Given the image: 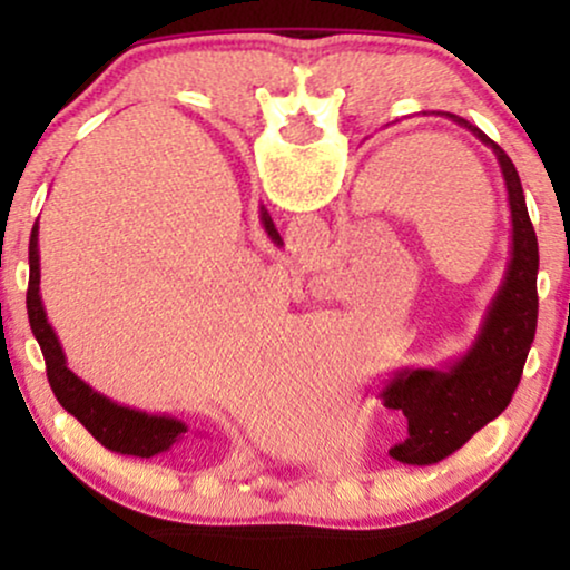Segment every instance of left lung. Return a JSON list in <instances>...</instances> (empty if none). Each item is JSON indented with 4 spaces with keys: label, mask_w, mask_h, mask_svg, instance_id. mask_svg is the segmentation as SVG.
<instances>
[{
    "label": "left lung",
    "mask_w": 570,
    "mask_h": 570,
    "mask_svg": "<svg viewBox=\"0 0 570 570\" xmlns=\"http://www.w3.org/2000/svg\"><path fill=\"white\" fill-rule=\"evenodd\" d=\"M444 120L453 122L455 128L469 130L474 139H480L488 149H493L499 160L503 187H507V263H503V281L490 299L485 322H482L480 337H476L472 353V375L455 385V399H448L450 407H444L434 415H421L417 410H407L410 415V436L396 448H391V455L396 461L407 463H436L442 458L453 455L458 448H463L485 423L499 417L512 402L517 385H520L522 370H525L528 351L535 337V322H539V292H535V273H539V244L528 217L525 198H522L520 176H517L512 160L501 153L499 144L488 139L482 130L469 126L461 117L436 112ZM399 122V120H394ZM399 375H407V381H396L383 391V396H391L389 404L407 407V396H421V387L434 389V394L442 399V385H431L434 372L431 370H404ZM441 391L436 392L435 389ZM444 389L453 394L450 381ZM402 393L405 402L397 399ZM431 394V391H429ZM444 402V404H448Z\"/></svg>",
    "instance_id": "1"
}]
</instances>
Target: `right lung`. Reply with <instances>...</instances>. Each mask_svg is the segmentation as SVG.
<instances>
[{
    "label": "right lung",
    "mask_w": 570,
    "mask_h": 570,
    "mask_svg": "<svg viewBox=\"0 0 570 570\" xmlns=\"http://www.w3.org/2000/svg\"><path fill=\"white\" fill-rule=\"evenodd\" d=\"M39 254H42V244H39V225H35L29 240V294H26V307H29L31 332H35L39 348H42L50 389H53L58 402L104 448L115 450V453L149 458L171 450L185 436V423L176 421V417H158L139 410L120 407V404L109 402L107 396L96 394L90 385H85L80 377L67 370L61 345H58L56 332L50 330L48 318H45L42 297H39Z\"/></svg>",
    "instance_id": "obj_1"
}]
</instances>
